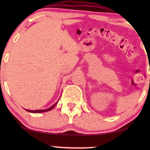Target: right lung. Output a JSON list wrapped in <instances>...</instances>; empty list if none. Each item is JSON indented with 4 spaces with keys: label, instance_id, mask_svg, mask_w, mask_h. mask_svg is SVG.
I'll list each match as a JSON object with an SVG mask.
<instances>
[{
    "label": "right lung",
    "instance_id": "obj_1",
    "mask_svg": "<svg viewBox=\"0 0 150 150\" xmlns=\"http://www.w3.org/2000/svg\"><path fill=\"white\" fill-rule=\"evenodd\" d=\"M57 102H56V103H55L54 105L53 106H51V107H50L49 108H48V109H46V110H26H26H27V111H28V112H33V113H39V112H46V111H48V110H52L53 108L55 106H56V104H57Z\"/></svg>",
    "mask_w": 150,
    "mask_h": 150
}]
</instances>
